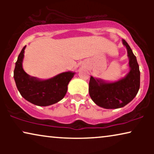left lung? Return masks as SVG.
<instances>
[{
  "label": "left lung",
  "mask_w": 154,
  "mask_h": 154,
  "mask_svg": "<svg viewBox=\"0 0 154 154\" xmlns=\"http://www.w3.org/2000/svg\"><path fill=\"white\" fill-rule=\"evenodd\" d=\"M123 45L128 50L130 72L124 79L115 83H105L90 77L89 94L97 105L105 109L125 106L137 95L140 86V71L136 57L125 40Z\"/></svg>",
  "instance_id": "obj_1"
}]
</instances>
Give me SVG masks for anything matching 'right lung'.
<instances>
[{
	"instance_id": "add662e5",
	"label": "right lung",
	"mask_w": 154,
	"mask_h": 154,
	"mask_svg": "<svg viewBox=\"0 0 154 154\" xmlns=\"http://www.w3.org/2000/svg\"><path fill=\"white\" fill-rule=\"evenodd\" d=\"M25 48L19 54L14 70V79L21 95L28 102L41 106H49L62 100L74 73H62L45 81L30 77L22 68Z\"/></svg>"
}]
</instances>
